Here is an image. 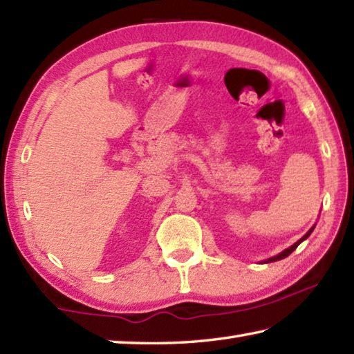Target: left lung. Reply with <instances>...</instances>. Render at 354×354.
Listing matches in <instances>:
<instances>
[{"label":"left lung","mask_w":354,"mask_h":354,"mask_svg":"<svg viewBox=\"0 0 354 354\" xmlns=\"http://www.w3.org/2000/svg\"><path fill=\"white\" fill-rule=\"evenodd\" d=\"M313 228L315 227H312L309 231H307L306 232V234L301 237V239H299L298 240V242L297 243H293L290 248H288V250H284L283 252H280V254H278V255H275V257H270V259H268V260H265V263H270V261H278V260H281V259H286V257H288V255H290L293 251H295L297 250V248H298V245L299 243H301L303 242V240H306L307 237H309L310 234H312V231H313Z\"/></svg>","instance_id":"obj_1"}]
</instances>
